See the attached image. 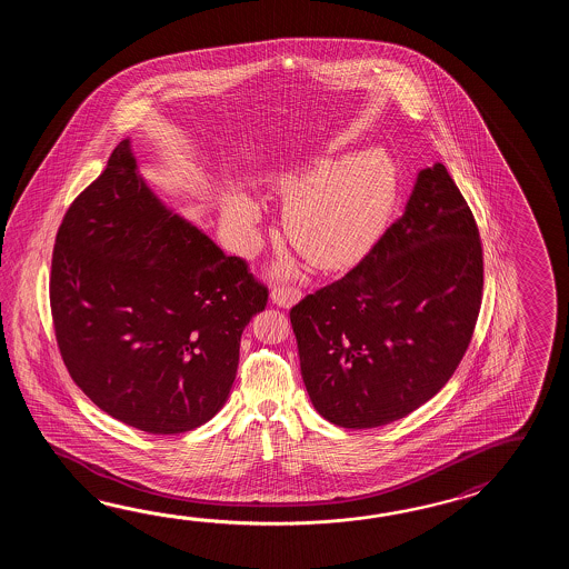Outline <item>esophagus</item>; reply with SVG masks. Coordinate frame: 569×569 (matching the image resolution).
Returning a JSON list of instances; mask_svg holds the SVG:
<instances>
[{
	"instance_id": "1",
	"label": "esophagus",
	"mask_w": 569,
	"mask_h": 569,
	"mask_svg": "<svg viewBox=\"0 0 569 569\" xmlns=\"http://www.w3.org/2000/svg\"><path fill=\"white\" fill-rule=\"evenodd\" d=\"M270 299L280 305V307H290L292 302L301 299V290L290 284H274V289L270 292Z\"/></svg>"
}]
</instances>
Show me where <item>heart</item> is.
Here are the masks:
<instances>
[{
	"instance_id": "heart-1",
	"label": "heart",
	"mask_w": 569,
	"mask_h": 569,
	"mask_svg": "<svg viewBox=\"0 0 569 569\" xmlns=\"http://www.w3.org/2000/svg\"><path fill=\"white\" fill-rule=\"evenodd\" d=\"M284 197V233L313 267L333 268L362 254L387 226L397 201V170L387 152L366 150L348 160H319L279 182ZM260 211L248 199L228 207L243 230Z\"/></svg>"
}]
</instances>
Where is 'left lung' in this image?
Wrapping results in <instances>:
<instances>
[{
	"label": "left lung",
	"mask_w": 569,
	"mask_h": 569,
	"mask_svg": "<svg viewBox=\"0 0 569 569\" xmlns=\"http://www.w3.org/2000/svg\"><path fill=\"white\" fill-rule=\"evenodd\" d=\"M483 256L472 209L443 164L346 277L290 309L302 382L329 423L370 429L446 387L472 341Z\"/></svg>",
	"instance_id": "8db88e82"
}]
</instances>
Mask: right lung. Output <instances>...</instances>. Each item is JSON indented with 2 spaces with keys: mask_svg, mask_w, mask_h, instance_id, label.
Returning <instances> with one entry per match:
<instances>
[{
  "mask_svg": "<svg viewBox=\"0 0 569 569\" xmlns=\"http://www.w3.org/2000/svg\"><path fill=\"white\" fill-rule=\"evenodd\" d=\"M49 292L74 385L154 436L191 431L226 405L243 327L268 302L243 258L223 254L150 193L128 140L67 209Z\"/></svg>",
  "mask_w": 569,
  "mask_h": 569,
  "instance_id": "obj_1",
  "label": "right lung"
}]
</instances>
